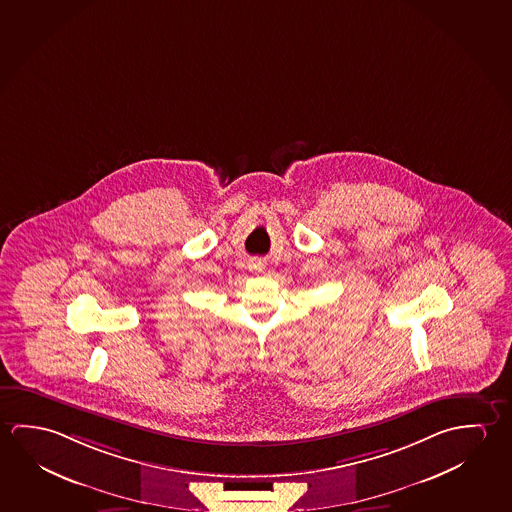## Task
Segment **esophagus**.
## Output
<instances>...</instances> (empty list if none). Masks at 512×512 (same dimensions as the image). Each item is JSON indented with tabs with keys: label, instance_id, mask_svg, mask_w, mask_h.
Masks as SVG:
<instances>
[{
	"label": "esophagus",
	"instance_id": "34e87169",
	"mask_svg": "<svg viewBox=\"0 0 512 512\" xmlns=\"http://www.w3.org/2000/svg\"><path fill=\"white\" fill-rule=\"evenodd\" d=\"M253 268L262 269V264H253Z\"/></svg>",
	"mask_w": 512,
	"mask_h": 512
}]
</instances>
